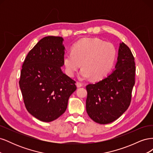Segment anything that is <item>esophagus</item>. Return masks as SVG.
<instances>
[{
    "mask_svg": "<svg viewBox=\"0 0 153 153\" xmlns=\"http://www.w3.org/2000/svg\"><path fill=\"white\" fill-rule=\"evenodd\" d=\"M76 85L78 88H79V87H81L82 86V84H81V83H80V82H76Z\"/></svg>",
    "mask_w": 153,
    "mask_h": 153,
    "instance_id": "obj_1",
    "label": "esophagus"
}]
</instances>
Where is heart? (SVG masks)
I'll list each match as a JSON object with an SVG mask.
<instances>
[{"instance_id": "heart-1", "label": "heart", "mask_w": 153, "mask_h": 153, "mask_svg": "<svg viewBox=\"0 0 153 153\" xmlns=\"http://www.w3.org/2000/svg\"><path fill=\"white\" fill-rule=\"evenodd\" d=\"M116 50L113 44L97 38H84L73 45L71 52L63 56V64L67 75L73 77L81 67V80L91 76L92 80H100L112 69Z\"/></svg>"}]
</instances>
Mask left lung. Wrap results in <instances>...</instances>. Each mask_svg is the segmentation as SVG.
<instances>
[{
    "label": "left lung",
    "mask_w": 153,
    "mask_h": 153,
    "mask_svg": "<svg viewBox=\"0 0 153 153\" xmlns=\"http://www.w3.org/2000/svg\"><path fill=\"white\" fill-rule=\"evenodd\" d=\"M115 69L95 84L86 86L87 113L97 123L106 124L117 119L131 102L135 85V63L130 49L119 44Z\"/></svg>",
    "instance_id": "left-lung-1"
}]
</instances>
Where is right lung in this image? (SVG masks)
I'll use <instances>...</instances> for the list:
<instances>
[{
  "label": "right lung",
  "instance_id": "obj_1",
  "mask_svg": "<svg viewBox=\"0 0 153 153\" xmlns=\"http://www.w3.org/2000/svg\"><path fill=\"white\" fill-rule=\"evenodd\" d=\"M62 37L47 36L32 48L22 65L20 87L27 111L43 122L63 114L69 96L76 89L75 81L64 74Z\"/></svg>",
  "mask_w": 153,
  "mask_h": 153
}]
</instances>
